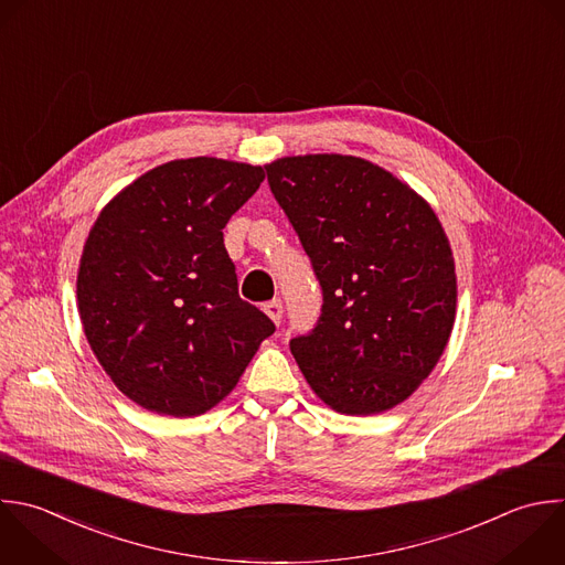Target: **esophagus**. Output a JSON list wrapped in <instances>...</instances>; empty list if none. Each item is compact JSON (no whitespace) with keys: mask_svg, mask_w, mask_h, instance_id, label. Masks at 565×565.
Listing matches in <instances>:
<instances>
[{"mask_svg":"<svg viewBox=\"0 0 565 565\" xmlns=\"http://www.w3.org/2000/svg\"><path fill=\"white\" fill-rule=\"evenodd\" d=\"M263 311H265L276 324H280V318H282V300H280V298H274V300L265 302V305H263Z\"/></svg>","mask_w":565,"mask_h":565,"instance_id":"esophagus-1","label":"esophagus"}]
</instances>
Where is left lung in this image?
Listing matches in <instances>:
<instances>
[{"instance_id":"8db88e82","label":"left lung","mask_w":565,"mask_h":565,"mask_svg":"<svg viewBox=\"0 0 565 565\" xmlns=\"http://www.w3.org/2000/svg\"><path fill=\"white\" fill-rule=\"evenodd\" d=\"M265 170L322 289L318 322L289 340L302 375L338 413L393 408L428 377L455 322V263L435 212L358 157Z\"/></svg>"}]
</instances>
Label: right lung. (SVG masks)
I'll return each mask as SVG.
<instances>
[{"label": "right lung", "instance_id": "obj_1", "mask_svg": "<svg viewBox=\"0 0 565 565\" xmlns=\"http://www.w3.org/2000/svg\"><path fill=\"white\" fill-rule=\"evenodd\" d=\"M265 179L212 157L159 166L115 196L84 247L86 338L124 395L159 415L218 404L276 327L238 296L223 227Z\"/></svg>", "mask_w": 565, "mask_h": 565}]
</instances>
